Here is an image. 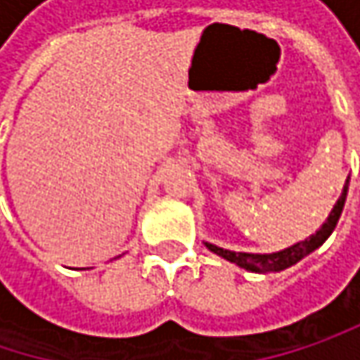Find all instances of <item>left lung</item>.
<instances>
[{"label":"left lung","instance_id":"1","mask_svg":"<svg viewBox=\"0 0 360 360\" xmlns=\"http://www.w3.org/2000/svg\"><path fill=\"white\" fill-rule=\"evenodd\" d=\"M348 181L344 183V189H342V195L338 198V202L333 204L327 221L323 225L313 233L309 236L307 240L302 242H296L294 246H288L283 250L279 252H269V254H254V252H233V250H225L221 246H214L210 242H204V246L210 252L219 254L221 258L229 260V262H236L238 266L246 269V271H252V273H279L292 264H296L298 260H302L304 256H309L311 252H315L319 246H323V242L331 236V231L335 229L338 221H340V214L344 210V202H346V193H348Z\"/></svg>","mask_w":360,"mask_h":360}]
</instances>
